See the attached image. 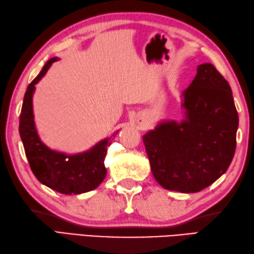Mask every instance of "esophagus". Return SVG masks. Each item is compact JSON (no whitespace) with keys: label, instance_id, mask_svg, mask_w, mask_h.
Returning <instances> with one entry per match:
<instances>
[{"label":"esophagus","instance_id":"1","mask_svg":"<svg viewBox=\"0 0 254 254\" xmlns=\"http://www.w3.org/2000/svg\"><path fill=\"white\" fill-rule=\"evenodd\" d=\"M136 123L139 124V125H144V123H146V115H144L143 113L137 114V116H136Z\"/></svg>","mask_w":254,"mask_h":254}]
</instances>
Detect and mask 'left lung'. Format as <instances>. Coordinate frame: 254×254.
<instances>
[{
	"label": "left lung",
	"instance_id": "obj_1",
	"mask_svg": "<svg viewBox=\"0 0 254 254\" xmlns=\"http://www.w3.org/2000/svg\"><path fill=\"white\" fill-rule=\"evenodd\" d=\"M181 97L183 120L158 123L142 140L151 172L163 189L196 193L229 168L239 117L229 83L211 64L197 66Z\"/></svg>",
	"mask_w": 254,
	"mask_h": 254
}]
</instances>
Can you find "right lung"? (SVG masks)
I'll list each match as a JSON object with an SVG mask.
<instances>
[{
    "label": "right lung",
    "instance_id": "obj_1",
    "mask_svg": "<svg viewBox=\"0 0 254 254\" xmlns=\"http://www.w3.org/2000/svg\"><path fill=\"white\" fill-rule=\"evenodd\" d=\"M58 60L59 58L55 57L46 62L26 90L19 116V134L30 169L39 182L61 194L76 195L96 189L105 179L107 171L104 160L107 147L111 146L118 130L110 138L102 139L91 149L75 154L56 151L41 141L34 121L35 85L47 73L51 64Z\"/></svg>",
    "mask_w": 254,
    "mask_h": 254
}]
</instances>
